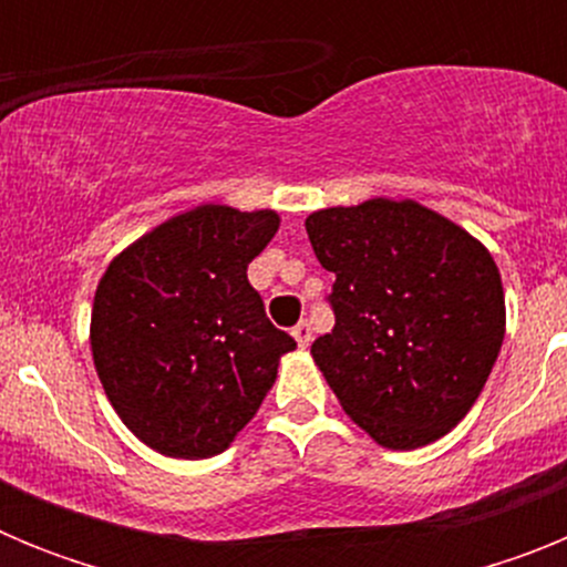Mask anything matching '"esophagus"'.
Masks as SVG:
<instances>
[{"label":"esophagus","mask_w":567,"mask_h":567,"mask_svg":"<svg viewBox=\"0 0 567 567\" xmlns=\"http://www.w3.org/2000/svg\"><path fill=\"white\" fill-rule=\"evenodd\" d=\"M292 338L298 340V346H300V349H307V346L312 343V327H309L307 320H300L298 327L292 329Z\"/></svg>","instance_id":"esophagus-1"}]
</instances>
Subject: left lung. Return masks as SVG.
I'll use <instances>...</instances> for the list:
<instances>
[{"instance_id":"8db88e82","label":"left lung","mask_w":567,"mask_h":567,"mask_svg":"<svg viewBox=\"0 0 567 567\" xmlns=\"http://www.w3.org/2000/svg\"><path fill=\"white\" fill-rule=\"evenodd\" d=\"M307 233L334 272V329L312 358L374 443L412 452L483 392L505 338L499 269L474 235L417 202L318 209Z\"/></svg>"}]
</instances>
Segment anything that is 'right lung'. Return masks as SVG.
I'll use <instances>...</instances> for the list:
<instances>
[{
    "mask_svg": "<svg viewBox=\"0 0 567 567\" xmlns=\"http://www.w3.org/2000/svg\"><path fill=\"white\" fill-rule=\"evenodd\" d=\"M278 224L275 209L202 204L130 244L99 280V380L122 423L164 457L221 454L295 349L247 280Z\"/></svg>",
    "mask_w": 567,
    "mask_h": 567,
    "instance_id": "obj_1",
    "label": "right lung"
}]
</instances>
